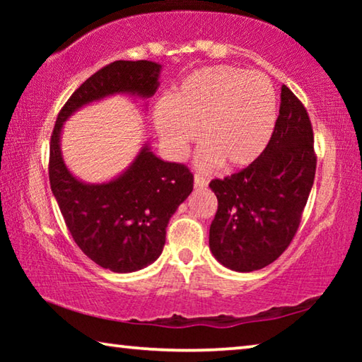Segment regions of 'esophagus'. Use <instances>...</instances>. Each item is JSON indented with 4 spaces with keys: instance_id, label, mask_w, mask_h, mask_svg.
Wrapping results in <instances>:
<instances>
[{
    "instance_id": "esophagus-1",
    "label": "esophagus",
    "mask_w": 362,
    "mask_h": 362,
    "mask_svg": "<svg viewBox=\"0 0 362 362\" xmlns=\"http://www.w3.org/2000/svg\"><path fill=\"white\" fill-rule=\"evenodd\" d=\"M193 183H194V187H196V188H204V187L207 185V180L204 179V177H201V175H198V174H194V177H193Z\"/></svg>"
}]
</instances>
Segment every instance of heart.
<instances>
[{
    "label": "heart",
    "instance_id": "obj_1",
    "mask_svg": "<svg viewBox=\"0 0 362 362\" xmlns=\"http://www.w3.org/2000/svg\"><path fill=\"white\" fill-rule=\"evenodd\" d=\"M274 121L272 81L263 73L228 65L193 73L155 108L159 137L175 158L185 155L198 132L201 168H247L265 150Z\"/></svg>",
    "mask_w": 362,
    "mask_h": 362
}]
</instances>
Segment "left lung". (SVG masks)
<instances>
[{"mask_svg": "<svg viewBox=\"0 0 362 362\" xmlns=\"http://www.w3.org/2000/svg\"><path fill=\"white\" fill-rule=\"evenodd\" d=\"M315 173L308 113L283 86L279 116L267 148L246 169L209 183L218 201L209 230L212 255L241 273L276 260L296 236Z\"/></svg>", "mask_w": 362, "mask_h": 362, "instance_id": "obj_1", "label": "left lung"}]
</instances>
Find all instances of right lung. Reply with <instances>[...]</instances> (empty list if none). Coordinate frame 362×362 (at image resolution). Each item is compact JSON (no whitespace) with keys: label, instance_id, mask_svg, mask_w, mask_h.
<instances>
[{"label":"right lung","instance_id":"1","mask_svg":"<svg viewBox=\"0 0 362 362\" xmlns=\"http://www.w3.org/2000/svg\"><path fill=\"white\" fill-rule=\"evenodd\" d=\"M163 66L150 60H116L86 79L60 110L51 137L49 182L78 247L113 273L139 272L155 262L166 243L169 218L193 192L187 166L163 161L148 144L115 179L86 183L70 173L60 150L64 122L79 108L105 97L148 99Z\"/></svg>","mask_w":362,"mask_h":362}]
</instances>
